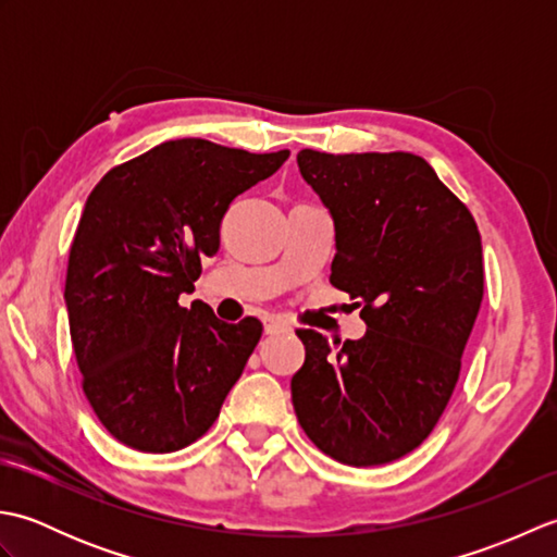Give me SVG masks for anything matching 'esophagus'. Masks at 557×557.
I'll return each instance as SVG.
<instances>
[{
  "label": "esophagus",
  "mask_w": 557,
  "mask_h": 557,
  "mask_svg": "<svg viewBox=\"0 0 557 557\" xmlns=\"http://www.w3.org/2000/svg\"><path fill=\"white\" fill-rule=\"evenodd\" d=\"M263 330H265V335H280V333H289L292 327L285 321H280V318L265 315L263 318Z\"/></svg>",
  "instance_id": "esophagus-1"
}]
</instances>
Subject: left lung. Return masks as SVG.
I'll use <instances>...</instances> for the list:
<instances>
[{
    "mask_svg": "<svg viewBox=\"0 0 557 557\" xmlns=\"http://www.w3.org/2000/svg\"><path fill=\"white\" fill-rule=\"evenodd\" d=\"M299 172L335 220L330 282L359 299L366 335L306 347L292 377L304 433L349 467L417 449L455 393L483 301L481 234L469 208L411 152L306 148Z\"/></svg>",
    "mask_w": 557,
    "mask_h": 557,
    "instance_id": "1",
    "label": "left lung"
}]
</instances>
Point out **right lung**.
Listing matches in <instances>:
<instances>
[{
	"label": "right lung",
	"mask_w": 557,
	"mask_h": 557,
	"mask_svg": "<svg viewBox=\"0 0 557 557\" xmlns=\"http://www.w3.org/2000/svg\"><path fill=\"white\" fill-rule=\"evenodd\" d=\"M289 150L248 152L176 138L116 164L92 188L71 242L66 309L83 395L138 453L196 443L220 417L263 327L180 304L220 246L232 200Z\"/></svg>",
	"instance_id": "obj_1"
}]
</instances>
